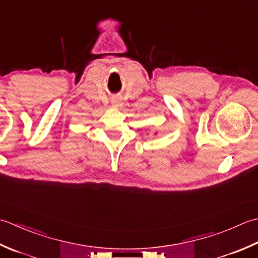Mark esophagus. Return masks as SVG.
Here are the masks:
<instances>
[{"label":"esophagus","mask_w":258,"mask_h":258,"mask_svg":"<svg viewBox=\"0 0 258 258\" xmlns=\"http://www.w3.org/2000/svg\"><path fill=\"white\" fill-rule=\"evenodd\" d=\"M111 106L114 108H121L122 107V102L121 100L118 99V98H113L111 100Z\"/></svg>","instance_id":"1"}]
</instances>
